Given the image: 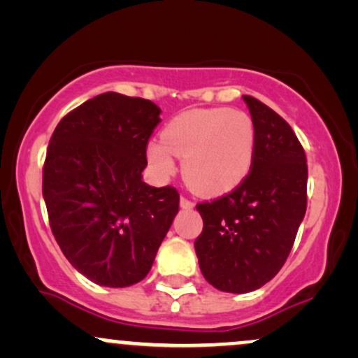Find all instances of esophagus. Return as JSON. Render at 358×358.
I'll list each match as a JSON object with an SVG mask.
<instances>
[{"label": "esophagus", "mask_w": 358, "mask_h": 358, "mask_svg": "<svg viewBox=\"0 0 358 358\" xmlns=\"http://www.w3.org/2000/svg\"><path fill=\"white\" fill-rule=\"evenodd\" d=\"M180 205H182V208H193V203L192 200H188L187 196H182V199H180Z\"/></svg>", "instance_id": "esophagus-1"}]
</instances>
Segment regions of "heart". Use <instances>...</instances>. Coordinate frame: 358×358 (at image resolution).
<instances>
[{
  "instance_id": "heart-1",
  "label": "heart",
  "mask_w": 358,
  "mask_h": 358,
  "mask_svg": "<svg viewBox=\"0 0 358 358\" xmlns=\"http://www.w3.org/2000/svg\"><path fill=\"white\" fill-rule=\"evenodd\" d=\"M148 159L162 175L183 159L188 185L203 195L231 192L249 175L256 156V127L249 114L229 108L185 110L168 122Z\"/></svg>"
}]
</instances>
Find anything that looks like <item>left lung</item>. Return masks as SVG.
I'll list each match as a JSON object with an SVG mask.
<instances>
[{
  "mask_svg": "<svg viewBox=\"0 0 358 358\" xmlns=\"http://www.w3.org/2000/svg\"><path fill=\"white\" fill-rule=\"evenodd\" d=\"M256 156L249 175L231 193L196 205L203 231L195 241L203 278L225 293H249L271 281L286 262L306 212L308 165L291 126L244 96Z\"/></svg>",
  "mask_w": 358,
  "mask_h": 358,
  "instance_id": "8db88e82",
  "label": "left lung"
}]
</instances>
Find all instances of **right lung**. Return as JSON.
Here are the masks:
<instances>
[{"instance_id":"obj_1","label":"right lung","mask_w":358,"mask_h":358,"mask_svg":"<svg viewBox=\"0 0 358 358\" xmlns=\"http://www.w3.org/2000/svg\"><path fill=\"white\" fill-rule=\"evenodd\" d=\"M159 113L141 97L99 94L62 117L48 143L42 192L53 237L96 285L145 279L178 213V192L141 175Z\"/></svg>"}]
</instances>
